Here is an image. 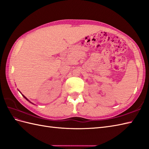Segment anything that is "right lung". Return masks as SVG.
Listing matches in <instances>:
<instances>
[{
  "label": "right lung",
  "instance_id": "1",
  "mask_svg": "<svg viewBox=\"0 0 149 149\" xmlns=\"http://www.w3.org/2000/svg\"><path fill=\"white\" fill-rule=\"evenodd\" d=\"M23 97H24V98H25L26 100H28V99H27V98H26L25 97V96H23Z\"/></svg>",
  "mask_w": 149,
  "mask_h": 149
}]
</instances>
